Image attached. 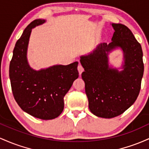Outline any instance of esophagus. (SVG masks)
<instances>
[{
	"label": "esophagus",
	"instance_id": "esophagus-1",
	"mask_svg": "<svg viewBox=\"0 0 149 149\" xmlns=\"http://www.w3.org/2000/svg\"><path fill=\"white\" fill-rule=\"evenodd\" d=\"M77 69H78V72H79V74L81 75V74L84 71V68L82 67V65H81V64H79V65L77 67Z\"/></svg>",
	"mask_w": 149,
	"mask_h": 149
}]
</instances>
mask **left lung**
<instances>
[{"instance_id": "8db88e82", "label": "left lung", "mask_w": 149, "mask_h": 149, "mask_svg": "<svg viewBox=\"0 0 149 149\" xmlns=\"http://www.w3.org/2000/svg\"><path fill=\"white\" fill-rule=\"evenodd\" d=\"M111 25L115 30L111 42L100 43L91 53L80 56L88 108L103 118L118 116L132 106L139 93L144 69L141 46L132 32L124 24ZM118 48L123 53L121 71L110 66L108 58L109 53Z\"/></svg>"}]
</instances>
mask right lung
Listing matches in <instances>:
<instances>
[{
    "instance_id": "1",
    "label": "right lung",
    "mask_w": 149,
    "mask_h": 149,
    "mask_svg": "<svg viewBox=\"0 0 149 149\" xmlns=\"http://www.w3.org/2000/svg\"><path fill=\"white\" fill-rule=\"evenodd\" d=\"M45 22L35 19L24 30L13 50L9 76L13 96L22 109L36 118L52 120L63 112L64 96L79 72L78 62L39 70L30 67L26 55L31 29Z\"/></svg>"
}]
</instances>
